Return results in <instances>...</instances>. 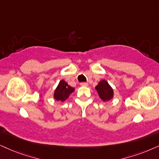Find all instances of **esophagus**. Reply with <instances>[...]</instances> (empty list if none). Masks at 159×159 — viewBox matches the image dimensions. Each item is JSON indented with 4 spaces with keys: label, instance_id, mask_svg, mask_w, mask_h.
<instances>
[{
    "label": "esophagus",
    "instance_id": "1",
    "mask_svg": "<svg viewBox=\"0 0 159 159\" xmlns=\"http://www.w3.org/2000/svg\"><path fill=\"white\" fill-rule=\"evenodd\" d=\"M80 85L82 86H87L88 83H86V82H82V83L80 84Z\"/></svg>",
    "mask_w": 159,
    "mask_h": 159
}]
</instances>
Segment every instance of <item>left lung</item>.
<instances>
[{
    "instance_id": "8db88e82",
    "label": "left lung",
    "mask_w": 159,
    "mask_h": 159,
    "mask_svg": "<svg viewBox=\"0 0 159 159\" xmlns=\"http://www.w3.org/2000/svg\"><path fill=\"white\" fill-rule=\"evenodd\" d=\"M95 89L99 94V97L103 101H107V100L113 98V89L105 80H102L101 81H100L99 84L95 87Z\"/></svg>"
}]
</instances>
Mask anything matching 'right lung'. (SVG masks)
Returning a JSON list of instances; mask_svg holds the SVG:
<instances>
[{
	"label": "right lung",
	"mask_w": 159,
	"mask_h": 159,
	"mask_svg": "<svg viewBox=\"0 0 159 159\" xmlns=\"http://www.w3.org/2000/svg\"><path fill=\"white\" fill-rule=\"evenodd\" d=\"M73 91L74 88L68 85L64 80H61L54 92V98L58 101H64Z\"/></svg>",
	"instance_id": "1"
}]
</instances>
